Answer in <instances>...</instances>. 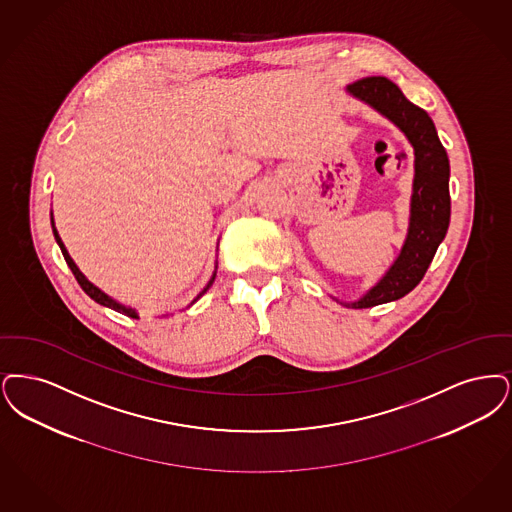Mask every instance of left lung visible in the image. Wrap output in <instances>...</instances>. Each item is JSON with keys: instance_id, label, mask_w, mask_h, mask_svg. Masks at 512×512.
Wrapping results in <instances>:
<instances>
[{"instance_id": "left-lung-1", "label": "left lung", "mask_w": 512, "mask_h": 512, "mask_svg": "<svg viewBox=\"0 0 512 512\" xmlns=\"http://www.w3.org/2000/svg\"><path fill=\"white\" fill-rule=\"evenodd\" d=\"M346 93L390 120L413 147V183L409 222L398 256L356 300L334 302L363 310L400 300L415 289L432 264L449 227V158L428 112L413 105L401 89L384 76H371L346 86Z\"/></svg>"}]
</instances>
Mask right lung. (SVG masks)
<instances>
[{"label":"right lung","instance_id":"obj_1","mask_svg":"<svg viewBox=\"0 0 512 512\" xmlns=\"http://www.w3.org/2000/svg\"><path fill=\"white\" fill-rule=\"evenodd\" d=\"M51 229H53V235H55V241H57V245L61 248V252H63V256H65V260H67L68 267H70V271L74 273V277H76V281L80 283V287L84 289V292L88 294L91 300H95L97 304H101V306H105V308H111L114 312L122 313V315H128V317H132V319H139V313L132 306H126V304H122V302H118L116 298H112L111 294H107L105 290L99 289L97 285H93L91 281H89L88 277L80 271V267L76 266V262L70 258V254H68L67 246L63 243V239H61V235H59V231H57V227H55V220H53V212H51ZM220 243V241H218ZM216 250H218V246H216ZM216 271H218V260L214 262V271H212V277H210V281L206 283V287L200 290L199 294L193 298V302L189 304V306H193L197 300H199L200 296H204L206 294V290L212 287V283H214V279H216ZM168 315V313H166ZM166 315H162V317H166Z\"/></svg>","mask_w":512,"mask_h":512}]
</instances>
